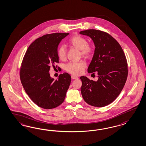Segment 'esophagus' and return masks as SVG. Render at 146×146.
Instances as JSON below:
<instances>
[{"label":"esophagus","instance_id":"1","mask_svg":"<svg viewBox=\"0 0 146 146\" xmlns=\"http://www.w3.org/2000/svg\"><path fill=\"white\" fill-rule=\"evenodd\" d=\"M71 78L72 79H78V78L77 76H75L74 75H72L71 76Z\"/></svg>","mask_w":146,"mask_h":146}]
</instances>
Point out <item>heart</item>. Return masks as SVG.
<instances>
[{"label": "heart", "instance_id": "heart-1", "mask_svg": "<svg viewBox=\"0 0 146 146\" xmlns=\"http://www.w3.org/2000/svg\"><path fill=\"white\" fill-rule=\"evenodd\" d=\"M69 44L72 47L80 50V55L86 58H90L94 53V48L92 44L88 43L86 38L79 35H75L70 39ZM58 58L64 60L67 58V50L63 45H60L57 50ZM86 66L84 61L78 62L68 63L64 68L66 71L71 74L78 75L81 74Z\"/></svg>", "mask_w": 146, "mask_h": 146}]
</instances>
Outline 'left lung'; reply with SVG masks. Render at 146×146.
<instances>
[{"instance_id":"8db88e82","label":"left lung","mask_w":146,"mask_h":146,"mask_svg":"<svg viewBox=\"0 0 146 146\" xmlns=\"http://www.w3.org/2000/svg\"><path fill=\"white\" fill-rule=\"evenodd\" d=\"M79 33L90 37L94 42V53L88 71L92 74L96 72L98 75L97 81L85 76L80 77L82 95L91 106H106L116 99L125 85L128 75L125 54L116 40L106 32L89 29Z\"/></svg>"}]
</instances>
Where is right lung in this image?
<instances>
[{"mask_svg":"<svg viewBox=\"0 0 146 146\" xmlns=\"http://www.w3.org/2000/svg\"><path fill=\"white\" fill-rule=\"evenodd\" d=\"M68 33L47 34L32 42L21 64L20 76L25 92L33 102L42 108H55L62 104L71 82L64 72L58 79L51 78L50 66L58 63L57 50ZM58 66H56V67Z\"/></svg>","mask_w":146,"mask_h":146,"instance_id":"obj_1","label":"right lung"}]
</instances>
